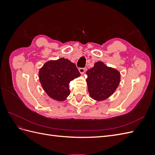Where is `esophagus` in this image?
<instances>
[{
	"mask_svg": "<svg viewBox=\"0 0 155 155\" xmlns=\"http://www.w3.org/2000/svg\"><path fill=\"white\" fill-rule=\"evenodd\" d=\"M79 72L81 73V74H83L84 73H85V69L84 68H79Z\"/></svg>",
	"mask_w": 155,
	"mask_h": 155,
	"instance_id": "1",
	"label": "esophagus"
}]
</instances>
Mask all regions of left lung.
Masks as SVG:
<instances>
[{"label": "left lung", "mask_w": 155, "mask_h": 155, "mask_svg": "<svg viewBox=\"0 0 155 155\" xmlns=\"http://www.w3.org/2000/svg\"><path fill=\"white\" fill-rule=\"evenodd\" d=\"M86 74L88 92L92 99L97 101L105 100L110 97L120 81V74L118 70L108 67L101 61L96 62Z\"/></svg>", "instance_id": "8db88e82"}]
</instances>
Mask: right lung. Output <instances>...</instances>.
I'll return each mask as SVG.
<instances>
[{"label":"right lung","instance_id":"obj_1","mask_svg":"<svg viewBox=\"0 0 155 155\" xmlns=\"http://www.w3.org/2000/svg\"><path fill=\"white\" fill-rule=\"evenodd\" d=\"M39 76L46 93L52 99L62 101L70 94V82L80 76V73L74 63L61 58L45 63Z\"/></svg>","mask_w":155,"mask_h":155}]
</instances>
